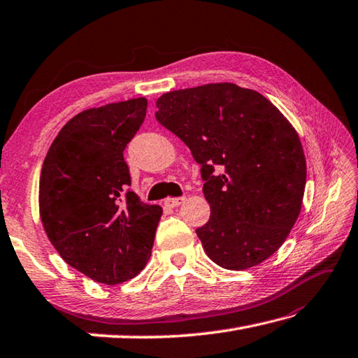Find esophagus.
Here are the masks:
<instances>
[{
  "mask_svg": "<svg viewBox=\"0 0 358 358\" xmlns=\"http://www.w3.org/2000/svg\"><path fill=\"white\" fill-rule=\"evenodd\" d=\"M184 201H185L184 196H180V198H166L165 199V206L170 207V208H174V207L180 206V203L184 202Z\"/></svg>",
  "mask_w": 358,
  "mask_h": 358,
  "instance_id": "34e87169",
  "label": "esophagus"
}]
</instances>
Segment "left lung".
Listing matches in <instances>:
<instances>
[{
  "instance_id": "obj_1",
  "label": "left lung",
  "mask_w": 358,
  "mask_h": 358,
  "mask_svg": "<svg viewBox=\"0 0 358 358\" xmlns=\"http://www.w3.org/2000/svg\"><path fill=\"white\" fill-rule=\"evenodd\" d=\"M156 119L201 164L210 220L196 229L217 266L243 271L280 249L301 210L306 159L296 131L264 96L233 83L164 94Z\"/></svg>"
}]
</instances>
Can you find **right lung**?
<instances>
[{
    "instance_id": "right-lung-1",
    "label": "right lung",
    "mask_w": 358,
    "mask_h": 358,
    "mask_svg": "<svg viewBox=\"0 0 358 358\" xmlns=\"http://www.w3.org/2000/svg\"><path fill=\"white\" fill-rule=\"evenodd\" d=\"M145 97L86 109L50 145L40 178V216L50 243L94 281L120 284L150 259L162 208L131 192L127 145L142 127Z\"/></svg>"
}]
</instances>
